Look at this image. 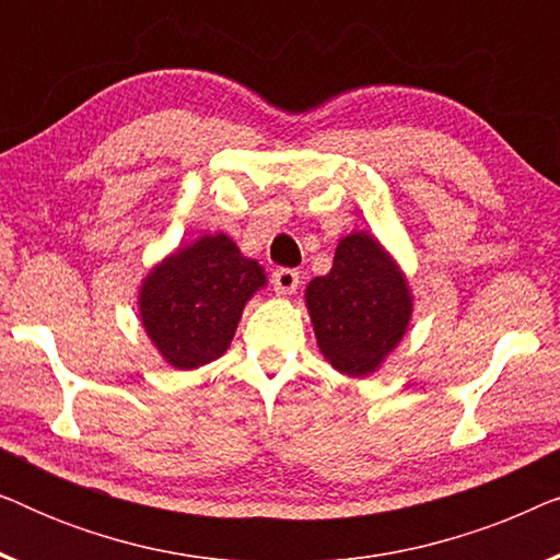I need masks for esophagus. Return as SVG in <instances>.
<instances>
[{"mask_svg":"<svg viewBox=\"0 0 560 560\" xmlns=\"http://www.w3.org/2000/svg\"><path fill=\"white\" fill-rule=\"evenodd\" d=\"M298 282H301V272L290 270V267H280V270L272 272V288L280 295H293L298 290Z\"/></svg>","mask_w":560,"mask_h":560,"instance_id":"esophagus-1","label":"esophagus"}]
</instances>
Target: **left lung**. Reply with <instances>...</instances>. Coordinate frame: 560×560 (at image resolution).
<instances>
[{"label":"left lung","instance_id":"8db88e82","mask_svg":"<svg viewBox=\"0 0 560 560\" xmlns=\"http://www.w3.org/2000/svg\"><path fill=\"white\" fill-rule=\"evenodd\" d=\"M305 303L324 357L351 377L377 370L402 339L412 308L400 270L366 234L341 240L331 272L311 280Z\"/></svg>","mask_w":560,"mask_h":560}]
</instances>
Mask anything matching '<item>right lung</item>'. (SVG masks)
I'll return each mask as SVG.
<instances>
[{
    "label": "right lung",
    "instance_id": "1",
    "mask_svg": "<svg viewBox=\"0 0 560 560\" xmlns=\"http://www.w3.org/2000/svg\"><path fill=\"white\" fill-rule=\"evenodd\" d=\"M262 285V267L242 257L229 236H203L144 280L142 326L167 362L196 370L224 354L244 303Z\"/></svg>",
    "mask_w": 560,
    "mask_h": 560
}]
</instances>
